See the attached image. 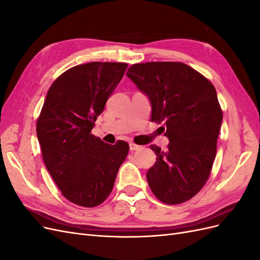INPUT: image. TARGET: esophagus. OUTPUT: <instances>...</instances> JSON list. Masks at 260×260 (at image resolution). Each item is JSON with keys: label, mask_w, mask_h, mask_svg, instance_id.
I'll return each instance as SVG.
<instances>
[{"label": "esophagus", "mask_w": 260, "mask_h": 260, "mask_svg": "<svg viewBox=\"0 0 260 260\" xmlns=\"http://www.w3.org/2000/svg\"><path fill=\"white\" fill-rule=\"evenodd\" d=\"M129 146H130V151H137V149L140 148V145H138V144H136V143H133V142H131V143L129 144Z\"/></svg>", "instance_id": "34e87169"}]
</instances>
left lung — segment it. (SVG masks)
Here are the masks:
<instances>
[{
	"mask_svg": "<svg viewBox=\"0 0 260 260\" xmlns=\"http://www.w3.org/2000/svg\"><path fill=\"white\" fill-rule=\"evenodd\" d=\"M127 76L148 96L151 120L164 123L169 139L166 151L149 145L157 156L146 174L149 187L168 205L191 200L207 182L217 153L222 109L215 86L179 61L133 64Z\"/></svg>",
	"mask_w": 260,
	"mask_h": 260,
	"instance_id": "obj_1",
	"label": "left lung"
}]
</instances>
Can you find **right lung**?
<instances>
[{
	"label": "right lung",
	"instance_id": "right-lung-1",
	"mask_svg": "<svg viewBox=\"0 0 260 260\" xmlns=\"http://www.w3.org/2000/svg\"><path fill=\"white\" fill-rule=\"evenodd\" d=\"M128 64L92 61L72 67L50 86L37 136L54 182L69 202L101 205L111 194L129 144L104 143L91 131Z\"/></svg>",
	"mask_w": 260,
	"mask_h": 260
}]
</instances>
